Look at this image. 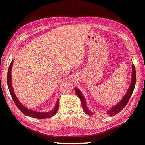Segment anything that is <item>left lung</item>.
<instances>
[{
	"instance_id": "left-lung-1",
	"label": "left lung",
	"mask_w": 145,
	"mask_h": 145,
	"mask_svg": "<svg viewBox=\"0 0 145 145\" xmlns=\"http://www.w3.org/2000/svg\"><path fill=\"white\" fill-rule=\"evenodd\" d=\"M13 62L14 61L12 60V62H11L10 67L8 68V75H7V84L8 86V89H9L10 94L11 95V97L15 103L16 106L19 108V110L22 112L24 114L25 116L31 117L33 118H40V119H43V118H46L51 117L54 115L56 114V113L57 112L58 108H59V99L57 100L56 102V106L54 109H52V111H50L49 112H38V111H35L32 110V109H30L26 107L25 105H24L22 103L19 99H17L16 95L14 93V89H13L12 85V76H11V70L12 67L13 65ZM84 110L87 114H89L90 111L88 110L86 106L84 108Z\"/></svg>"
}]
</instances>
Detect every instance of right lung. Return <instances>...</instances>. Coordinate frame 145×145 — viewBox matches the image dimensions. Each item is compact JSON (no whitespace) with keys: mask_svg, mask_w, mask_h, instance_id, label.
I'll use <instances>...</instances> for the list:
<instances>
[{"mask_svg":"<svg viewBox=\"0 0 145 145\" xmlns=\"http://www.w3.org/2000/svg\"><path fill=\"white\" fill-rule=\"evenodd\" d=\"M135 82H136V75H135V67L134 66L132 67V77H131V84L129 85V88L128 89V91L125 95V96L121 99L120 102L117 104L116 106H113L111 109H109V111H108V114L110 116H115L117 114H118L120 111H121L123 109L125 108V106L126 105V104L128 103V101L131 97V95H132L134 89L135 88ZM75 91L77 94V95L78 96V97L80 98L82 105L83 108H84L86 106V100L85 97H83V94L82 93V92L78 89L77 88H75Z\"/></svg>","mask_w":145,"mask_h":145,"instance_id":"add662e5","label":"right lung"}]
</instances>
